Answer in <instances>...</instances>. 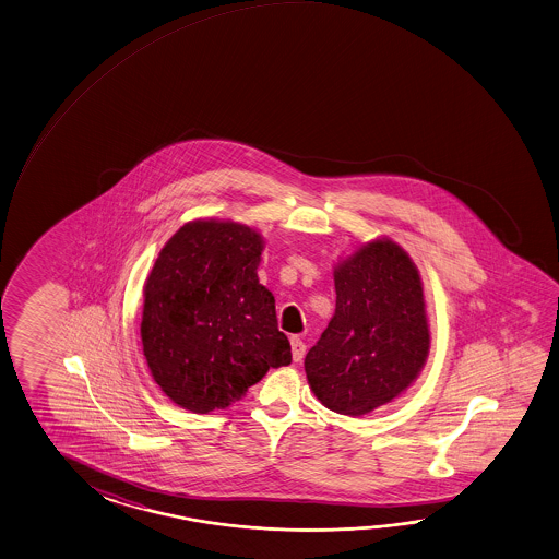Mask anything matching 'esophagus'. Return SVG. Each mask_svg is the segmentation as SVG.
<instances>
[{
  "label": "esophagus",
  "mask_w": 559,
  "mask_h": 559,
  "mask_svg": "<svg viewBox=\"0 0 559 559\" xmlns=\"http://www.w3.org/2000/svg\"><path fill=\"white\" fill-rule=\"evenodd\" d=\"M292 343V356H294V362H301L305 356V343L299 336H292L289 338Z\"/></svg>",
  "instance_id": "esophagus-1"
}]
</instances>
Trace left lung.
Returning <instances> with one entry per match:
<instances>
[{
  "mask_svg": "<svg viewBox=\"0 0 559 559\" xmlns=\"http://www.w3.org/2000/svg\"><path fill=\"white\" fill-rule=\"evenodd\" d=\"M335 316L305 356L317 400L341 416L386 406L429 355L424 284L400 243L376 238L335 265Z\"/></svg>",
  "mask_w": 559,
  "mask_h": 559,
  "instance_id": "obj_1",
  "label": "left lung"
}]
</instances>
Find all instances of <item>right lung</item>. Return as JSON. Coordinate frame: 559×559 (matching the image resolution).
Listing matches in <instances>:
<instances>
[{
  "label": "right lung",
  "instance_id": "obj_1",
  "mask_svg": "<svg viewBox=\"0 0 559 559\" xmlns=\"http://www.w3.org/2000/svg\"><path fill=\"white\" fill-rule=\"evenodd\" d=\"M262 234L197 218L173 234L143 285V356L163 394L193 414L233 406L292 362L275 299L260 284Z\"/></svg>",
  "mask_w": 559,
  "mask_h": 559
}]
</instances>
